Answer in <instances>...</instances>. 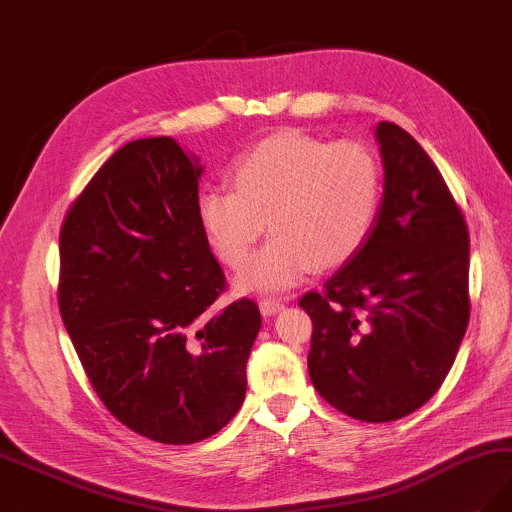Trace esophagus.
<instances>
[{"label":"esophagus","instance_id":"34e87169","mask_svg":"<svg viewBox=\"0 0 512 512\" xmlns=\"http://www.w3.org/2000/svg\"><path fill=\"white\" fill-rule=\"evenodd\" d=\"M259 310L263 316H274L278 312L285 310V301L280 299H274V297H268V299H261L259 301Z\"/></svg>","mask_w":512,"mask_h":512}]
</instances>
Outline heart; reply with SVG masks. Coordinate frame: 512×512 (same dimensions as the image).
<instances>
[{
	"instance_id": "heart-1",
	"label": "heart",
	"mask_w": 512,
	"mask_h": 512,
	"mask_svg": "<svg viewBox=\"0 0 512 512\" xmlns=\"http://www.w3.org/2000/svg\"><path fill=\"white\" fill-rule=\"evenodd\" d=\"M232 189L198 198L202 234L223 266L238 270L263 236L272 240L238 278L240 293H282L316 268L348 263L369 240L384 194L375 151L358 141L329 143L280 130L234 164Z\"/></svg>"
}]
</instances>
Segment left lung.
I'll use <instances>...</instances> for the list:
<instances>
[{"label":"left lung","mask_w":512,"mask_h":512,"mask_svg":"<svg viewBox=\"0 0 512 512\" xmlns=\"http://www.w3.org/2000/svg\"><path fill=\"white\" fill-rule=\"evenodd\" d=\"M384 164L380 215L323 293L308 371L323 399L361 422L420 409L447 377L468 327V227L439 168L409 132L375 126Z\"/></svg>","instance_id":"8db88e82"}]
</instances>
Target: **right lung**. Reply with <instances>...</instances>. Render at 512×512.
Here are the masks:
<instances>
[{"label": "right lung", "instance_id": "right-lung-1", "mask_svg": "<svg viewBox=\"0 0 512 512\" xmlns=\"http://www.w3.org/2000/svg\"><path fill=\"white\" fill-rule=\"evenodd\" d=\"M202 164L139 139L86 185L61 230L59 308L99 399L141 437L189 445L240 409L255 301L215 314L225 276L198 221Z\"/></svg>", "mask_w": 512, "mask_h": 512}]
</instances>
